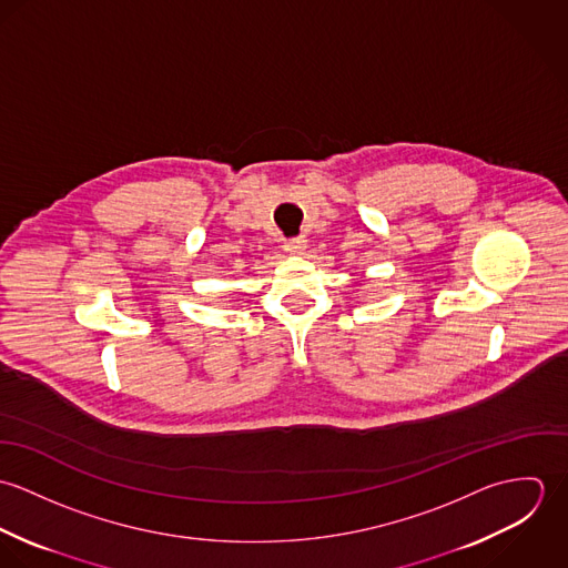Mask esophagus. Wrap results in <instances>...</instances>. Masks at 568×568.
Masks as SVG:
<instances>
[{"mask_svg": "<svg viewBox=\"0 0 568 568\" xmlns=\"http://www.w3.org/2000/svg\"><path fill=\"white\" fill-rule=\"evenodd\" d=\"M284 251L286 253H291V255H302L304 253V248H306V241L302 239V236H297V239H288V241H284Z\"/></svg>", "mask_w": 568, "mask_h": 568, "instance_id": "34e87169", "label": "esophagus"}]
</instances>
